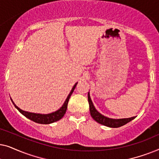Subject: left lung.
Instances as JSON below:
<instances>
[{
  "mask_svg": "<svg viewBox=\"0 0 159 159\" xmlns=\"http://www.w3.org/2000/svg\"><path fill=\"white\" fill-rule=\"evenodd\" d=\"M88 102H89V106H90V111L91 116L93 117V119L95 121H96L99 124H101V125H105L106 127H113V128H116L121 127V126L126 125L129 121L135 118V116L130 117V118H127V119H111L108 118V117H106L103 115L98 111L95 109L94 105H93L92 101H91L90 93H88Z\"/></svg>",
  "mask_w": 159,
  "mask_h": 159,
  "instance_id": "8db88e82",
  "label": "left lung"
}]
</instances>
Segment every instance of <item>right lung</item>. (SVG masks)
Here are the masks:
<instances>
[{"label":"right lung","instance_id":"obj_1","mask_svg":"<svg viewBox=\"0 0 159 159\" xmlns=\"http://www.w3.org/2000/svg\"><path fill=\"white\" fill-rule=\"evenodd\" d=\"M77 82L76 83L74 87L71 89L70 93H69L68 97L65 101L64 103L63 104V106L61 107L59 109L58 111H56L55 112L51 113V114H34V113H31V112H28V111H23L19 108L18 106H16L15 105L14 102L11 100L12 103H14V105L15 107H16L17 109L19 110V111L24 116L27 117L30 120L34 121V122L38 123V124H44V125H47V124H51L53 122H55V121H57L58 120H60L62 118L63 116H64L65 113L67 109V105H68V102L70 98V96L72 94V93L75 90V87L77 86Z\"/></svg>","mask_w":159,"mask_h":159}]
</instances>
